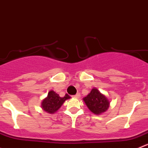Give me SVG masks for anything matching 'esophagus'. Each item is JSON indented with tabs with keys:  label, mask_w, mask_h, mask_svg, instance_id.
<instances>
[{
	"label": "esophagus",
	"mask_w": 148,
	"mask_h": 148,
	"mask_svg": "<svg viewBox=\"0 0 148 148\" xmlns=\"http://www.w3.org/2000/svg\"><path fill=\"white\" fill-rule=\"evenodd\" d=\"M80 93H77V94H76L75 95H74V97H75V98H79V97H80Z\"/></svg>",
	"instance_id": "obj_1"
}]
</instances>
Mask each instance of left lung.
<instances>
[{
  "instance_id": "obj_1",
  "label": "left lung",
  "mask_w": 148,
  "mask_h": 148,
  "mask_svg": "<svg viewBox=\"0 0 148 148\" xmlns=\"http://www.w3.org/2000/svg\"><path fill=\"white\" fill-rule=\"evenodd\" d=\"M83 101L89 110L95 115L103 114L107 111L110 106L108 97L95 87L92 89L91 92L83 98Z\"/></svg>"
}]
</instances>
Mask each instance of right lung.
<instances>
[{
	"label": "right lung",
	"mask_w": 148,
	"mask_h": 148,
	"mask_svg": "<svg viewBox=\"0 0 148 148\" xmlns=\"http://www.w3.org/2000/svg\"><path fill=\"white\" fill-rule=\"evenodd\" d=\"M71 98L68 94H66L64 97H60L53 90H51L48 92V96L42 100L41 103V108L45 113L53 114L59 110L64 102Z\"/></svg>",
	"instance_id": "add662e5"
}]
</instances>
